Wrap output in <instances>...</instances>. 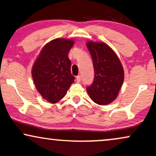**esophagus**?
I'll return each instance as SVG.
<instances>
[{
    "mask_svg": "<svg viewBox=\"0 0 156 156\" xmlns=\"http://www.w3.org/2000/svg\"><path fill=\"white\" fill-rule=\"evenodd\" d=\"M81 75H78V76H76V81L78 83H80L81 82Z\"/></svg>",
    "mask_w": 156,
    "mask_h": 156,
    "instance_id": "obj_1",
    "label": "esophagus"
}]
</instances>
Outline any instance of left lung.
Wrapping results in <instances>:
<instances>
[{
  "mask_svg": "<svg viewBox=\"0 0 156 156\" xmlns=\"http://www.w3.org/2000/svg\"><path fill=\"white\" fill-rule=\"evenodd\" d=\"M94 68L93 82L87 86L90 98L99 105L110 104L117 97L124 81V69L114 51L104 43L89 41Z\"/></svg>",
  "mask_w": 156,
  "mask_h": 156,
  "instance_id": "left-lung-1",
  "label": "left lung"
}]
</instances>
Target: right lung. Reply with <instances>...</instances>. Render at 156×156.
<instances>
[{"instance_id": "add662e5", "label": "right lung", "mask_w": 156, "mask_h": 156, "mask_svg": "<svg viewBox=\"0 0 156 156\" xmlns=\"http://www.w3.org/2000/svg\"><path fill=\"white\" fill-rule=\"evenodd\" d=\"M73 44L72 40L55 39L43 48L32 66V78L37 91L52 104L61 100L74 82L68 57Z\"/></svg>"}]
</instances>
